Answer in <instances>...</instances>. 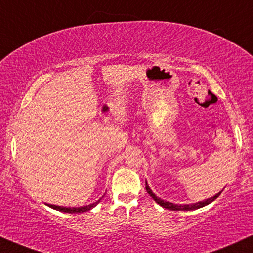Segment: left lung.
<instances>
[{"label":"left lung","instance_id":"left-lung-1","mask_svg":"<svg viewBox=\"0 0 253 253\" xmlns=\"http://www.w3.org/2000/svg\"><path fill=\"white\" fill-rule=\"evenodd\" d=\"M145 189H146V191H148L149 195H150L151 197L154 198V201L157 203V204H160L161 207L168 209V210H172V211H190V210H196V209L203 208V207H205V205L210 204L211 202H213L214 199H216L218 196H219L220 193H222V191H223V190H222V191H219L218 193H216V195H214L213 197L207 198V199H204V201H202V202L192 203V204H173V203L163 201V199H161L160 197H157V196H156L155 193L152 192V190L150 189V186L148 185L146 180H145Z\"/></svg>","mask_w":253,"mask_h":253}]
</instances>
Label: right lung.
I'll return each instance as SVG.
<instances>
[{
  "mask_svg": "<svg viewBox=\"0 0 253 253\" xmlns=\"http://www.w3.org/2000/svg\"><path fill=\"white\" fill-rule=\"evenodd\" d=\"M102 198H103V196L98 199V201H96L95 203H91V204H89V205H84V207H73V208L69 207V208H67V207H58V205H52V204H46V205L52 208V209H55V210L61 211V212H64V213H83V212H86V211L91 210L92 208H95L96 205H97L98 203L101 202Z\"/></svg>",
  "mask_w": 253,
  "mask_h": 253,
  "instance_id": "1",
  "label": "right lung"
}]
</instances>
